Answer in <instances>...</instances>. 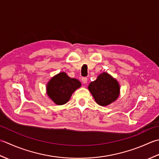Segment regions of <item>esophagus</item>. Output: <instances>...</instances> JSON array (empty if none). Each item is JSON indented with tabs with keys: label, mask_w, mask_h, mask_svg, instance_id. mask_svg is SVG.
I'll return each mask as SVG.
<instances>
[{
	"label": "esophagus",
	"mask_w": 159,
	"mask_h": 159,
	"mask_svg": "<svg viewBox=\"0 0 159 159\" xmlns=\"http://www.w3.org/2000/svg\"><path fill=\"white\" fill-rule=\"evenodd\" d=\"M87 80H88V79H87L86 77H82V82H83L84 84H86V83L87 82Z\"/></svg>",
	"instance_id": "esophagus-1"
}]
</instances>
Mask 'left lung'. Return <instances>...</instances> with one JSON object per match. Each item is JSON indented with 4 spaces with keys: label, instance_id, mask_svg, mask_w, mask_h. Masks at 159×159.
Wrapping results in <instances>:
<instances>
[{
    "label": "left lung",
    "instance_id": "1",
    "mask_svg": "<svg viewBox=\"0 0 159 159\" xmlns=\"http://www.w3.org/2000/svg\"><path fill=\"white\" fill-rule=\"evenodd\" d=\"M89 90L99 105L111 104L119 95V85L117 81L108 74L103 73L95 81L90 83Z\"/></svg>",
    "mask_w": 159,
    "mask_h": 159
}]
</instances>
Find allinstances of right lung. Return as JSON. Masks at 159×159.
Listing matches in <instances>:
<instances>
[{"label": "right lung", "mask_w": 159, "mask_h": 159, "mask_svg": "<svg viewBox=\"0 0 159 159\" xmlns=\"http://www.w3.org/2000/svg\"><path fill=\"white\" fill-rule=\"evenodd\" d=\"M80 86V81L70 78L65 73H60L48 82L47 91L53 102L57 105H63L69 101L73 93Z\"/></svg>", "instance_id": "1"}]
</instances>
